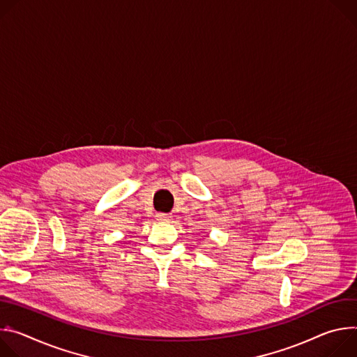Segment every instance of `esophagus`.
Returning <instances> with one entry per match:
<instances>
[{"mask_svg":"<svg viewBox=\"0 0 357 357\" xmlns=\"http://www.w3.org/2000/svg\"><path fill=\"white\" fill-rule=\"evenodd\" d=\"M155 217H157L158 221H163V222H167V221L172 220V215L170 214H165V213H158V214H155Z\"/></svg>","mask_w":357,"mask_h":357,"instance_id":"esophagus-1","label":"esophagus"}]
</instances>
